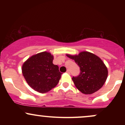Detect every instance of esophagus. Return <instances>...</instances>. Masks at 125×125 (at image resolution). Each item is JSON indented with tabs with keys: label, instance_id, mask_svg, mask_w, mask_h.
Instances as JSON below:
<instances>
[{
	"label": "esophagus",
	"instance_id": "obj_1",
	"mask_svg": "<svg viewBox=\"0 0 125 125\" xmlns=\"http://www.w3.org/2000/svg\"><path fill=\"white\" fill-rule=\"evenodd\" d=\"M66 73H70V72H69V70H67Z\"/></svg>",
	"mask_w": 125,
	"mask_h": 125
}]
</instances>
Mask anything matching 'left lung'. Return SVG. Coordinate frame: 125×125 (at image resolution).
<instances>
[{
  "instance_id": "left-lung-1",
  "label": "left lung",
  "mask_w": 125,
  "mask_h": 125,
  "mask_svg": "<svg viewBox=\"0 0 125 125\" xmlns=\"http://www.w3.org/2000/svg\"><path fill=\"white\" fill-rule=\"evenodd\" d=\"M66 56L74 60L80 67V74L73 77L72 80L76 88L82 94H92L104 86L108 71L99 57L86 51L75 55L66 54Z\"/></svg>"
}]
</instances>
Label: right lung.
I'll list each match as a JSON object with an SVG mask.
<instances>
[{
  "mask_svg": "<svg viewBox=\"0 0 125 125\" xmlns=\"http://www.w3.org/2000/svg\"><path fill=\"white\" fill-rule=\"evenodd\" d=\"M53 56L43 52L31 56L21 67L23 76L33 89L41 94L49 92L59 82L62 73L53 63Z\"/></svg>",
  "mask_w": 125,
  "mask_h": 125,
  "instance_id": "add662e5",
  "label": "right lung"
}]
</instances>
